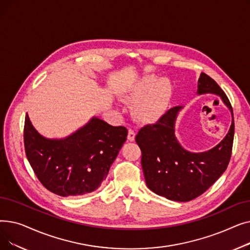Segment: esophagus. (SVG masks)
Listing matches in <instances>:
<instances>
[{"mask_svg": "<svg viewBox=\"0 0 250 250\" xmlns=\"http://www.w3.org/2000/svg\"><path fill=\"white\" fill-rule=\"evenodd\" d=\"M135 137H136V133L134 132L133 129H128V134H127V140L129 142H134L135 141Z\"/></svg>", "mask_w": 250, "mask_h": 250, "instance_id": "34e87169", "label": "esophagus"}]
</instances>
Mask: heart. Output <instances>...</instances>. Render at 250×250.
<instances>
[{"label": "heart", "mask_w": 250, "mask_h": 250, "mask_svg": "<svg viewBox=\"0 0 250 250\" xmlns=\"http://www.w3.org/2000/svg\"><path fill=\"white\" fill-rule=\"evenodd\" d=\"M172 92L167 78L145 75L130 86L124 98L134 104V115L141 123L156 122L163 114Z\"/></svg>", "instance_id": "obj_1"}]
</instances>
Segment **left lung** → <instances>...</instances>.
<instances>
[{
	"label": "left lung",
	"mask_w": 250,
	"mask_h": 250,
	"mask_svg": "<svg viewBox=\"0 0 250 250\" xmlns=\"http://www.w3.org/2000/svg\"><path fill=\"white\" fill-rule=\"evenodd\" d=\"M208 93L219 96L232 114L227 135L214 148L193 153L180 145L175 137V123L182 106L170 108L158 122L142 127L136 136L147 187L168 200L188 202L198 198L214 185L229 164L234 139L233 109L224 91L202 73L196 94Z\"/></svg>",
	"instance_id": "8db88e82"
}]
</instances>
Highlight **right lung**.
<instances>
[{
  "label": "right lung",
  "instance_id": "add662e5",
  "mask_svg": "<svg viewBox=\"0 0 250 250\" xmlns=\"http://www.w3.org/2000/svg\"><path fill=\"white\" fill-rule=\"evenodd\" d=\"M125 126H112L93 116L62 139H48L25 117L26 157L37 178L61 196L83 195L96 190L126 140Z\"/></svg>",
  "mask_w": 250,
  "mask_h": 250
}]
</instances>
